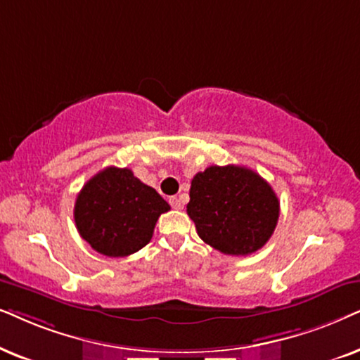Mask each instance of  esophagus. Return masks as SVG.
<instances>
[{
	"label": "esophagus",
	"instance_id": "esophagus-1",
	"mask_svg": "<svg viewBox=\"0 0 360 360\" xmlns=\"http://www.w3.org/2000/svg\"><path fill=\"white\" fill-rule=\"evenodd\" d=\"M169 204H171V207H172V209H176V210H181V209L184 207L183 199H181V198H176V195H174V198H171V199H169Z\"/></svg>",
	"mask_w": 360,
	"mask_h": 360
}]
</instances>
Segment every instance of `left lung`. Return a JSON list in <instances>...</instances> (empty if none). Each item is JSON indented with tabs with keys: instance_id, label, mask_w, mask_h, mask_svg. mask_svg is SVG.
Segmentation results:
<instances>
[{
	"instance_id": "left-lung-1",
	"label": "left lung",
	"mask_w": 360,
	"mask_h": 360,
	"mask_svg": "<svg viewBox=\"0 0 360 360\" xmlns=\"http://www.w3.org/2000/svg\"><path fill=\"white\" fill-rule=\"evenodd\" d=\"M188 215L199 237L225 255L260 250L275 232L280 200L260 174L243 166H209L193 177Z\"/></svg>"
}]
</instances>
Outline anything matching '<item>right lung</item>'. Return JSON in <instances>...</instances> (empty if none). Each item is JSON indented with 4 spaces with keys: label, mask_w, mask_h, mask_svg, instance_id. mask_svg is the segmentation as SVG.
<instances>
[{
    "label": "right lung",
    "mask_w": 360,
    "mask_h": 360,
    "mask_svg": "<svg viewBox=\"0 0 360 360\" xmlns=\"http://www.w3.org/2000/svg\"><path fill=\"white\" fill-rule=\"evenodd\" d=\"M169 204L128 167L108 166L84 184L77 195V230L95 252L128 257L151 240L155 225Z\"/></svg>",
    "instance_id": "add662e5"
}]
</instances>
